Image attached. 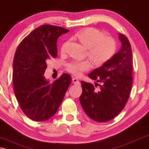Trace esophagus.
Wrapping results in <instances>:
<instances>
[{
  "mask_svg": "<svg viewBox=\"0 0 149 149\" xmlns=\"http://www.w3.org/2000/svg\"><path fill=\"white\" fill-rule=\"evenodd\" d=\"M72 83H74V84H77V85L79 84V80L77 78V77H74V78H72Z\"/></svg>",
  "mask_w": 149,
  "mask_h": 149,
  "instance_id": "obj_1",
  "label": "esophagus"
}]
</instances>
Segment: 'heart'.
<instances>
[{
	"label": "heart",
	"mask_w": 149,
	"mask_h": 149,
	"mask_svg": "<svg viewBox=\"0 0 149 149\" xmlns=\"http://www.w3.org/2000/svg\"><path fill=\"white\" fill-rule=\"evenodd\" d=\"M83 45L88 48L87 55L95 66H100L111 60L116 50V42L113 38L104 36L102 32L93 28H86L74 34ZM68 42L62 45L61 51L64 52ZM88 60H74L66 65V70L74 75L82 74L91 68Z\"/></svg>",
	"instance_id": "1"
}]
</instances>
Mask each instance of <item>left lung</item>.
<instances>
[{
    "instance_id": "1",
    "label": "left lung",
    "mask_w": 149,
    "mask_h": 149,
    "mask_svg": "<svg viewBox=\"0 0 149 149\" xmlns=\"http://www.w3.org/2000/svg\"><path fill=\"white\" fill-rule=\"evenodd\" d=\"M119 38L121 47L118 52L88 74L92 80L102 83L100 89L96 90L91 83L81 81V105L86 115L96 122L109 121L117 117L125 107L131 92L133 69L131 45L124 34H119Z\"/></svg>"
}]
</instances>
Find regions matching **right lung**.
<instances>
[{"mask_svg":"<svg viewBox=\"0 0 149 149\" xmlns=\"http://www.w3.org/2000/svg\"><path fill=\"white\" fill-rule=\"evenodd\" d=\"M68 30L45 24L18 45L13 62V89L24 113L35 121L50 119L58 111L72 78L66 73L52 83L44 76L47 62L58 55L57 40Z\"/></svg>","mask_w":149,"mask_h":149,"instance_id":"right-lung-1","label":"right lung"}]
</instances>
